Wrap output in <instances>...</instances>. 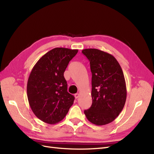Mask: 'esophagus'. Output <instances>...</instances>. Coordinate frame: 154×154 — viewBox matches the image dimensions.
<instances>
[{
	"instance_id": "obj_1",
	"label": "esophagus",
	"mask_w": 154,
	"mask_h": 154,
	"mask_svg": "<svg viewBox=\"0 0 154 154\" xmlns=\"http://www.w3.org/2000/svg\"><path fill=\"white\" fill-rule=\"evenodd\" d=\"M79 96H80V94H79L78 93H76V94H74V97H75L76 99H78V97H79Z\"/></svg>"
}]
</instances>
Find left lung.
I'll return each mask as SVG.
<instances>
[{
  "mask_svg": "<svg viewBox=\"0 0 154 154\" xmlns=\"http://www.w3.org/2000/svg\"><path fill=\"white\" fill-rule=\"evenodd\" d=\"M90 62L92 103L84 110L86 118L96 125L109 124L122 111L127 87L119 63L112 55L97 49L82 50Z\"/></svg>",
  "mask_w": 154,
  "mask_h": 154,
  "instance_id": "8db88e82",
  "label": "left lung"
}]
</instances>
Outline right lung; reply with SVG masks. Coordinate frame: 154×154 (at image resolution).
Segmentation results:
<instances>
[{"mask_svg":"<svg viewBox=\"0 0 154 154\" xmlns=\"http://www.w3.org/2000/svg\"><path fill=\"white\" fill-rule=\"evenodd\" d=\"M78 50L56 48L42 57L32 68L27 84L32 111L48 124L62 121L74 100L67 92L63 73Z\"/></svg>","mask_w":154,"mask_h":154,"instance_id":"add662e5","label":"right lung"}]
</instances>
